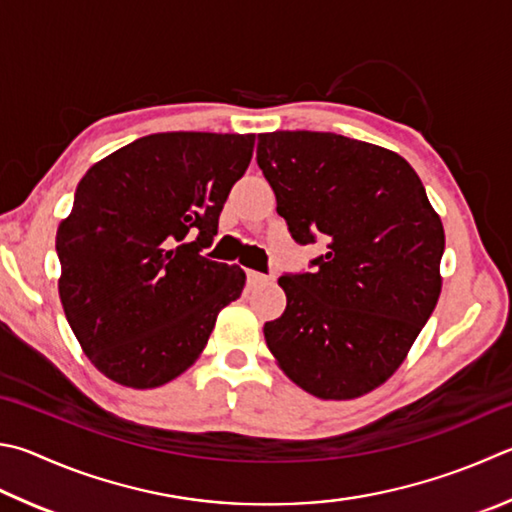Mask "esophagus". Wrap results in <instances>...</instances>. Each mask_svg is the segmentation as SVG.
I'll return each instance as SVG.
<instances>
[{
	"label": "esophagus",
	"instance_id": "obj_1",
	"mask_svg": "<svg viewBox=\"0 0 512 512\" xmlns=\"http://www.w3.org/2000/svg\"><path fill=\"white\" fill-rule=\"evenodd\" d=\"M246 282L248 284H262V282H268V275L257 273V271H246Z\"/></svg>",
	"mask_w": 512,
	"mask_h": 512
}]
</instances>
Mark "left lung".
I'll return each instance as SVG.
<instances>
[{"label": "left lung", "instance_id": "obj_1", "mask_svg": "<svg viewBox=\"0 0 512 512\" xmlns=\"http://www.w3.org/2000/svg\"><path fill=\"white\" fill-rule=\"evenodd\" d=\"M257 165L311 273H284L286 311L266 345L318 398H356L405 360L441 293L443 224L418 174L383 147L331 132L257 138Z\"/></svg>", "mask_w": 512, "mask_h": 512}]
</instances>
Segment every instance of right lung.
Segmentation results:
<instances>
[{
	"instance_id": "add662e5",
	"label": "right lung",
	"mask_w": 512,
	"mask_h": 512,
	"mask_svg": "<svg viewBox=\"0 0 512 512\" xmlns=\"http://www.w3.org/2000/svg\"><path fill=\"white\" fill-rule=\"evenodd\" d=\"M253 147L255 134H152L82 176L55 237L60 300L107 378L150 389L183 374L241 295L244 271L203 250Z\"/></svg>"
}]
</instances>
